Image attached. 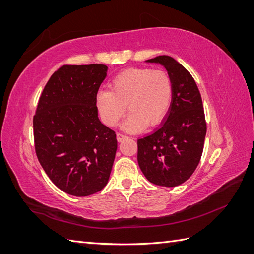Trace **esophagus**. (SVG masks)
I'll return each instance as SVG.
<instances>
[{
	"mask_svg": "<svg viewBox=\"0 0 254 254\" xmlns=\"http://www.w3.org/2000/svg\"><path fill=\"white\" fill-rule=\"evenodd\" d=\"M126 137H127V135H126L125 133H122V132H118V133H117V139H118L119 142H121L122 140L126 139Z\"/></svg>",
	"mask_w": 254,
	"mask_h": 254,
	"instance_id": "obj_1",
	"label": "esophagus"
}]
</instances>
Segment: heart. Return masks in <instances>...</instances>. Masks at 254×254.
Returning a JSON list of instances; mask_svg holds the SVG:
<instances>
[{"instance_id":"b5f03b06","label":"heart","mask_w":254,"mask_h":254,"mask_svg":"<svg viewBox=\"0 0 254 254\" xmlns=\"http://www.w3.org/2000/svg\"><path fill=\"white\" fill-rule=\"evenodd\" d=\"M173 99V82L164 70L149 67L131 68L119 74L110 83V90H99L95 103L102 121L115 126L130 113L123 124L129 131H139L144 126L155 125L170 109Z\"/></svg>"}]
</instances>
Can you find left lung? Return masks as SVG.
I'll list each match as a JSON object with an SVG mask.
<instances>
[{
	"instance_id": "1",
	"label": "left lung",
	"mask_w": 254,
	"mask_h": 254,
	"mask_svg": "<svg viewBox=\"0 0 254 254\" xmlns=\"http://www.w3.org/2000/svg\"><path fill=\"white\" fill-rule=\"evenodd\" d=\"M148 63L162 64L173 82V99L162 123L137 139V162L147 180L173 188L187 181L203 151L206 122L200 92L189 71L171 56Z\"/></svg>"
}]
</instances>
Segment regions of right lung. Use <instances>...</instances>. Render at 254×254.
<instances>
[{
  "mask_svg": "<svg viewBox=\"0 0 254 254\" xmlns=\"http://www.w3.org/2000/svg\"><path fill=\"white\" fill-rule=\"evenodd\" d=\"M107 68L61 65L45 84L33 119L38 160L52 182L73 196L106 187L118 149L117 134L99 121L95 103Z\"/></svg>",
  "mask_w": 254,
  "mask_h": 254,
  "instance_id": "1",
  "label": "right lung"
}]
</instances>
